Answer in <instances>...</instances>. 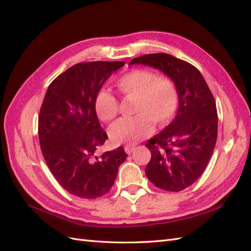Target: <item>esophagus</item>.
<instances>
[{
  "label": "esophagus",
  "mask_w": 251,
  "mask_h": 251,
  "mask_svg": "<svg viewBox=\"0 0 251 251\" xmlns=\"http://www.w3.org/2000/svg\"><path fill=\"white\" fill-rule=\"evenodd\" d=\"M135 146H131V144H127V146H126L125 147V151H126V154H131L132 151L135 150Z\"/></svg>",
  "instance_id": "obj_1"
}]
</instances>
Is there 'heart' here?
Instances as JSON below:
<instances>
[{
	"label": "heart",
	"instance_id": "1",
	"mask_svg": "<svg viewBox=\"0 0 251 251\" xmlns=\"http://www.w3.org/2000/svg\"><path fill=\"white\" fill-rule=\"evenodd\" d=\"M126 98H135L134 112L137 115L121 118L114 123L109 134L115 143H136L151 135L155 124L168 125L178 108V91L172 79L151 70L136 69L121 76L117 82ZM94 108L97 116L110 121L117 116L119 102L109 90L97 92Z\"/></svg>",
	"mask_w": 251,
	"mask_h": 251
}]
</instances>
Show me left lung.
<instances>
[{
  "label": "left lung",
  "mask_w": 251,
  "mask_h": 251,
  "mask_svg": "<svg viewBox=\"0 0 251 251\" xmlns=\"http://www.w3.org/2000/svg\"><path fill=\"white\" fill-rule=\"evenodd\" d=\"M132 65L149 66L171 78L179 107L172 123L148 140L151 158L149 180L168 192H180L198 180L214 151L218 115L216 102L202 74L194 66L166 53L136 57Z\"/></svg>",
  "instance_id": "left-lung-1"
}]
</instances>
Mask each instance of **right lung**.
Here are the masks:
<instances>
[{
  "label": "right lung",
  "instance_id": "add662e5",
  "mask_svg": "<svg viewBox=\"0 0 251 251\" xmlns=\"http://www.w3.org/2000/svg\"><path fill=\"white\" fill-rule=\"evenodd\" d=\"M124 62H89L72 66L47 89L39 116L43 156L58 183L82 199L107 194L126 159L124 148L96 150L108 136L94 108L95 97L113 72Z\"/></svg>",
  "mask_w": 251,
  "mask_h": 251
}]
</instances>
